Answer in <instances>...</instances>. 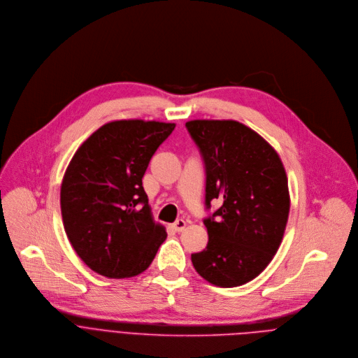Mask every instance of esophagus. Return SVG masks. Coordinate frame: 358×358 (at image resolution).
I'll use <instances>...</instances> for the list:
<instances>
[{"label":"esophagus","mask_w":358,"mask_h":358,"mask_svg":"<svg viewBox=\"0 0 358 358\" xmlns=\"http://www.w3.org/2000/svg\"><path fill=\"white\" fill-rule=\"evenodd\" d=\"M185 227H186V222H185L183 219H179V220H176V222L172 224V229H173L175 231H178V233L183 231Z\"/></svg>","instance_id":"obj_1"}]
</instances>
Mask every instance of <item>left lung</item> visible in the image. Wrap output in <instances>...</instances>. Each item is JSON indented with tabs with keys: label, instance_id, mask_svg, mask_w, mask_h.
<instances>
[{
	"label": "left lung",
	"instance_id": "1",
	"mask_svg": "<svg viewBox=\"0 0 358 358\" xmlns=\"http://www.w3.org/2000/svg\"><path fill=\"white\" fill-rule=\"evenodd\" d=\"M186 128L206 169V208L222 206L203 220L208 243L192 254L197 273L222 288L258 276L276 254L289 216L288 178L268 142L233 120H193Z\"/></svg>",
	"mask_w": 358,
	"mask_h": 358
}]
</instances>
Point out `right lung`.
<instances>
[{
  "label": "right lung",
  "instance_id": "obj_1",
  "mask_svg": "<svg viewBox=\"0 0 358 358\" xmlns=\"http://www.w3.org/2000/svg\"><path fill=\"white\" fill-rule=\"evenodd\" d=\"M175 124L111 121L71 158L60 187L67 238L83 262L107 278L144 272L166 238L152 219L142 178Z\"/></svg>",
  "mask_w": 358,
  "mask_h": 358
}]
</instances>
